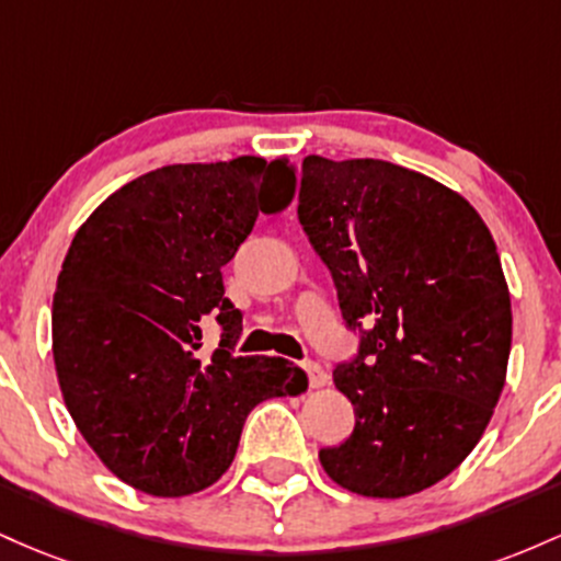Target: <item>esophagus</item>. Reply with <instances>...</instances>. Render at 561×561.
<instances>
[{
	"instance_id": "1",
	"label": "esophagus",
	"mask_w": 561,
	"mask_h": 561,
	"mask_svg": "<svg viewBox=\"0 0 561 561\" xmlns=\"http://www.w3.org/2000/svg\"><path fill=\"white\" fill-rule=\"evenodd\" d=\"M301 370H305L307 374V381H310V387H325V383H329V374H325L323 368H320L318 363H312V360H305L301 363Z\"/></svg>"
}]
</instances>
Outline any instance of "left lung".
<instances>
[{"instance_id":"8db88e82","label":"left lung","mask_w":561,"mask_h":561,"mask_svg":"<svg viewBox=\"0 0 561 561\" xmlns=\"http://www.w3.org/2000/svg\"><path fill=\"white\" fill-rule=\"evenodd\" d=\"M297 214L360 333L333 370L355 430L320 463L368 499L421 493L474 450L506 381L512 299L493 236L467 198L379 159L307 156Z\"/></svg>"}]
</instances>
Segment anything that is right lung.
Instances as JSON below:
<instances>
[{"mask_svg": "<svg viewBox=\"0 0 561 561\" xmlns=\"http://www.w3.org/2000/svg\"><path fill=\"white\" fill-rule=\"evenodd\" d=\"M294 182L280 159L174 163L118 187L73 236L53 299L55 370L81 437L131 488H209L254 405L307 387L283 357H236L243 314L222 283ZM206 319L224 331L209 358L197 352Z\"/></svg>", "mask_w": 561, "mask_h": 561, "instance_id": "1", "label": "right lung"}]
</instances>
